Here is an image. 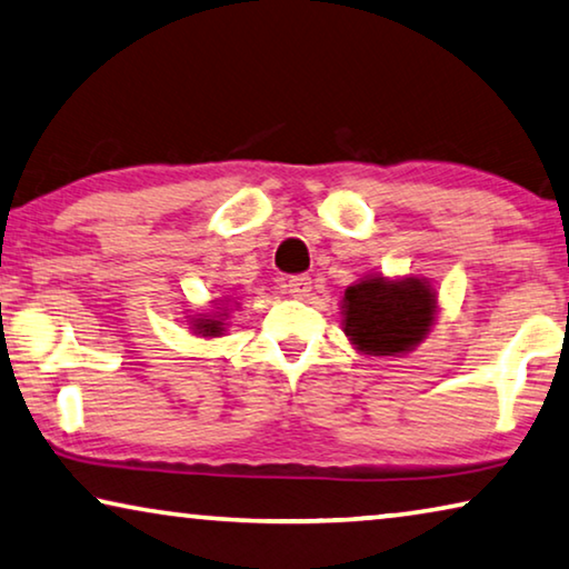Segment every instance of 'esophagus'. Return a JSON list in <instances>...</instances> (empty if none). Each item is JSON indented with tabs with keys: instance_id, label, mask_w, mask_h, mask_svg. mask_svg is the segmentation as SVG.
I'll list each match as a JSON object with an SVG mask.
<instances>
[{
	"instance_id": "esophagus-1",
	"label": "esophagus",
	"mask_w": 569,
	"mask_h": 569,
	"mask_svg": "<svg viewBox=\"0 0 569 569\" xmlns=\"http://www.w3.org/2000/svg\"><path fill=\"white\" fill-rule=\"evenodd\" d=\"M286 288L293 299H307V296L311 293V278L309 276H291L288 278Z\"/></svg>"
}]
</instances>
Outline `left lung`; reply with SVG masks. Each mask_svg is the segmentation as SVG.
<instances>
[{
    "label": "left lung",
    "mask_w": 569,
    "mask_h": 569,
    "mask_svg": "<svg viewBox=\"0 0 569 569\" xmlns=\"http://www.w3.org/2000/svg\"><path fill=\"white\" fill-rule=\"evenodd\" d=\"M435 293L419 278L370 276L345 291V335L366 355L409 352L435 321Z\"/></svg>",
    "instance_id": "8db88e82"
}]
</instances>
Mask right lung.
Returning <instances> with one entry per match:
<instances>
[{
    "label": "right lung",
    "mask_w": 569,
    "mask_h": 569,
    "mask_svg": "<svg viewBox=\"0 0 569 569\" xmlns=\"http://www.w3.org/2000/svg\"><path fill=\"white\" fill-rule=\"evenodd\" d=\"M217 317H222V313H217ZM193 329H197L199 335H203V337H219L224 332V327H222V321L219 319H193Z\"/></svg>",
    "instance_id": "obj_1"
}]
</instances>
